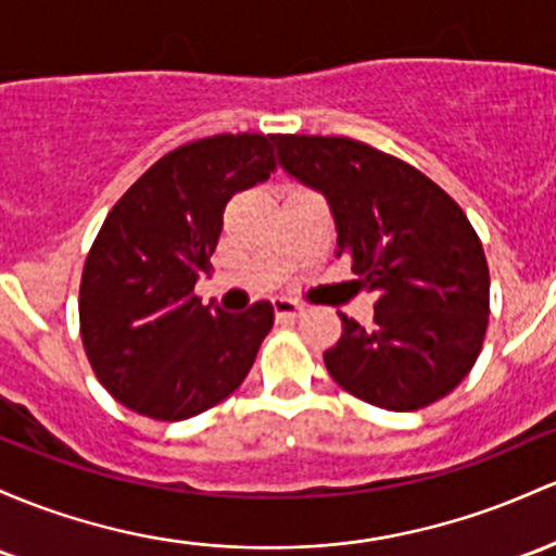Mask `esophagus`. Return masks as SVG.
Returning a JSON list of instances; mask_svg holds the SVG:
<instances>
[{"label":"esophagus","instance_id":"34e87169","mask_svg":"<svg viewBox=\"0 0 556 556\" xmlns=\"http://www.w3.org/2000/svg\"><path fill=\"white\" fill-rule=\"evenodd\" d=\"M274 316H277L279 321L285 319H298V316L303 314V306H298L295 301H290V298H274Z\"/></svg>","mask_w":556,"mask_h":556}]
</instances>
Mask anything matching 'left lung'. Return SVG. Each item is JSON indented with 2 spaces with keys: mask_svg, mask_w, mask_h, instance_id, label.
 Returning a JSON list of instances; mask_svg holds the SVG:
<instances>
[{
  "mask_svg": "<svg viewBox=\"0 0 556 556\" xmlns=\"http://www.w3.org/2000/svg\"><path fill=\"white\" fill-rule=\"evenodd\" d=\"M285 168L327 194L338 255L377 292L375 325L343 321L325 353L345 393L417 412L459 386L483 348L491 277L478 231L412 163L348 137L277 134Z\"/></svg>",
  "mask_w": 556,
  "mask_h": 556,
  "instance_id": "1",
  "label": "left lung"
}]
</instances>
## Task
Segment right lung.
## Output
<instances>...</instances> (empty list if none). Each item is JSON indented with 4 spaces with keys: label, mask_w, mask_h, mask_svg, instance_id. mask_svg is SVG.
<instances>
[{
    "label": "right lung",
    "mask_w": 556,
    "mask_h": 556,
    "mask_svg": "<svg viewBox=\"0 0 556 556\" xmlns=\"http://www.w3.org/2000/svg\"><path fill=\"white\" fill-rule=\"evenodd\" d=\"M274 134H216L166 152L121 194L91 242L78 290L81 343L102 388L131 412L179 422L242 386L274 325L194 295L231 194L277 170Z\"/></svg>",
    "instance_id": "add662e5"
}]
</instances>
